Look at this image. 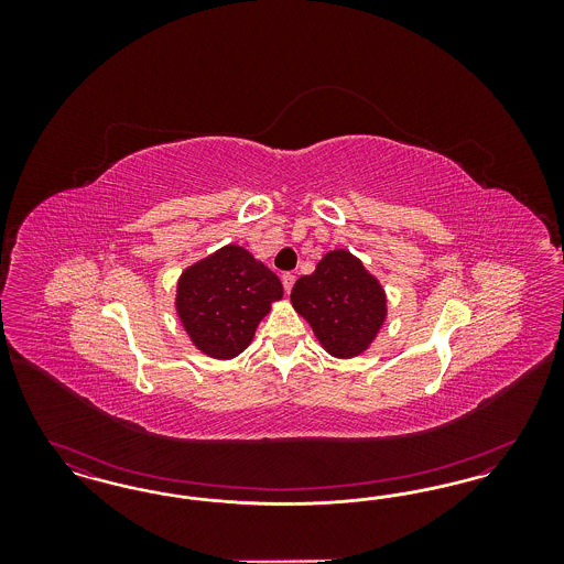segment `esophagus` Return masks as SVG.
<instances>
[{"label": "esophagus", "mask_w": 564, "mask_h": 564, "mask_svg": "<svg viewBox=\"0 0 564 564\" xmlns=\"http://www.w3.org/2000/svg\"><path fill=\"white\" fill-rule=\"evenodd\" d=\"M281 281H283V288H285V292L290 294L292 292V288H294L295 276L292 272H285L283 276H281Z\"/></svg>", "instance_id": "34e87169"}]
</instances>
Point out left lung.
<instances>
[{"label": "left lung", "instance_id": "1", "mask_svg": "<svg viewBox=\"0 0 564 564\" xmlns=\"http://www.w3.org/2000/svg\"><path fill=\"white\" fill-rule=\"evenodd\" d=\"M292 304L323 349L350 359L370 347L387 317V295L347 249L325 253L313 274L295 281Z\"/></svg>", "mask_w": 564, "mask_h": 564}]
</instances>
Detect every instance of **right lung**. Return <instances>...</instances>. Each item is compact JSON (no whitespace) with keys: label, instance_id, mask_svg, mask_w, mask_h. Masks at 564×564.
Instances as JSON below:
<instances>
[{"label":"right lung","instance_id":"obj_1","mask_svg":"<svg viewBox=\"0 0 564 564\" xmlns=\"http://www.w3.org/2000/svg\"><path fill=\"white\" fill-rule=\"evenodd\" d=\"M281 295L283 285L272 270L239 245H226L184 270L175 306L196 349L230 359L249 347Z\"/></svg>","mask_w":564,"mask_h":564}]
</instances>
